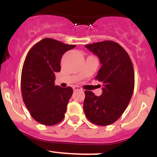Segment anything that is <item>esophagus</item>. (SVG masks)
I'll return each mask as SVG.
<instances>
[{"label": "esophagus", "instance_id": "obj_1", "mask_svg": "<svg viewBox=\"0 0 157 157\" xmlns=\"http://www.w3.org/2000/svg\"><path fill=\"white\" fill-rule=\"evenodd\" d=\"M73 90H74V91H77V90H82L81 87L78 86H73Z\"/></svg>", "mask_w": 157, "mask_h": 157}]
</instances>
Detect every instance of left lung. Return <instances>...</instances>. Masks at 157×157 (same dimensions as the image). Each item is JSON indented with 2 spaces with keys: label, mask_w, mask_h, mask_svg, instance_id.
Returning <instances> with one entry per match:
<instances>
[{
  "label": "left lung",
  "mask_w": 157,
  "mask_h": 157,
  "mask_svg": "<svg viewBox=\"0 0 157 157\" xmlns=\"http://www.w3.org/2000/svg\"><path fill=\"white\" fill-rule=\"evenodd\" d=\"M86 48L99 59L101 67L96 78L103 85L99 97L92 91H85L83 110L91 123L110 125L122 116L132 97L134 88L132 62L124 48L115 41L93 43Z\"/></svg>",
  "instance_id": "8db88e82"
}]
</instances>
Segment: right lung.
I'll use <instances>...</instances> for the list:
<instances>
[{"label": "right lung", "mask_w": 157, "mask_h": 157, "mask_svg": "<svg viewBox=\"0 0 157 157\" xmlns=\"http://www.w3.org/2000/svg\"><path fill=\"white\" fill-rule=\"evenodd\" d=\"M75 47L52 38H44L30 48L21 75L23 99L30 115L43 125L62 121L73 94L71 87L55 86V74L60 71V60Z\"/></svg>", "instance_id": "obj_1"}]
</instances>
